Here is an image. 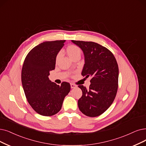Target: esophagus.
Segmentation results:
<instances>
[{
    "label": "esophagus",
    "mask_w": 146,
    "mask_h": 146,
    "mask_svg": "<svg viewBox=\"0 0 146 146\" xmlns=\"http://www.w3.org/2000/svg\"><path fill=\"white\" fill-rule=\"evenodd\" d=\"M77 87L76 85H75L74 84H72V83H71V89H74V88H75V87Z\"/></svg>",
    "instance_id": "34e87169"
}]
</instances>
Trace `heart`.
<instances>
[{
  "label": "heart",
  "mask_w": 146,
  "mask_h": 146,
  "mask_svg": "<svg viewBox=\"0 0 146 146\" xmlns=\"http://www.w3.org/2000/svg\"><path fill=\"white\" fill-rule=\"evenodd\" d=\"M66 51L68 57L71 60H72L75 57H80L81 53L80 48L78 46L75 45H70L68 46L67 48H66ZM59 56H60V53H58L56 57V61H57L58 59H59Z\"/></svg>",
  "instance_id": "obj_1"
}]
</instances>
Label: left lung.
Returning <instances> with one entry per match:
<instances>
[{
    "mask_svg": "<svg viewBox=\"0 0 146 146\" xmlns=\"http://www.w3.org/2000/svg\"><path fill=\"white\" fill-rule=\"evenodd\" d=\"M71 41L83 51L84 65L81 75L91 77L89 89L78 86L83 95L78 101L80 110L89 117L104 113L113 102L118 89L119 68L113 53L93 42Z\"/></svg>",
    "mask_w": 146,
    "mask_h": 146,
    "instance_id": "left-lung-1",
    "label": "left lung"
}]
</instances>
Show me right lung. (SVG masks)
Wrapping results in <instances>:
<instances>
[{
    "instance_id": "right-lung-1",
    "label": "right lung",
    "mask_w": 146,
    "mask_h": 146,
    "mask_svg": "<svg viewBox=\"0 0 146 146\" xmlns=\"http://www.w3.org/2000/svg\"><path fill=\"white\" fill-rule=\"evenodd\" d=\"M65 41H46L38 45L27 54L23 63V88L29 104L40 115L57 114L71 90L69 83L57 85L48 78L50 71L55 69L56 56Z\"/></svg>"
}]
</instances>
